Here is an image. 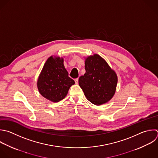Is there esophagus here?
Here are the masks:
<instances>
[{
    "mask_svg": "<svg viewBox=\"0 0 158 158\" xmlns=\"http://www.w3.org/2000/svg\"><path fill=\"white\" fill-rule=\"evenodd\" d=\"M75 83H76V84H78V78L75 79Z\"/></svg>",
    "mask_w": 158,
    "mask_h": 158,
    "instance_id": "1",
    "label": "esophagus"
}]
</instances>
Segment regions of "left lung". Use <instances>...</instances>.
Instances as JSON below:
<instances>
[{
  "instance_id": "obj_1",
  "label": "left lung",
  "mask_w": 158,
  "mask_h": 158,
  "mask_svg": "<svg viewBox=\"0 0 158 158\" xmlns=\"http://www.w3.org/2000/svg\"><path fill=\"white\" fill-rule=\"evenodd\" d=\"M86 73L79 78V85L88 101L101 105L113 97L117 77L107 62L99 55L88 57L85 60Z\"/></svg>"
}]
</instances>
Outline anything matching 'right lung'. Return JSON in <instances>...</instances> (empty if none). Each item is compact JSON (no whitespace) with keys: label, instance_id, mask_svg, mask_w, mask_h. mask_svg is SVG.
<instances>
[{"label":"right lung","instance_id":"add662e5","mask_svg":"<svg viewBox=\"0 0 158 158\" xmlns=\"http://www.w3.org/2000/svg\"><path fill=\"white\" fill-rule=\"evenodd\" d=\"M75 84L64 65L62 58L50 57L44 65L37 82L40 94L54 102L63 99Z\"/></svg>","mask_w":158,"mask_h":158}]
</instances>
